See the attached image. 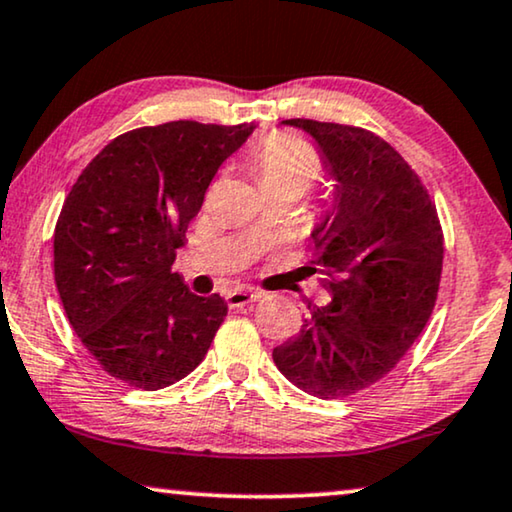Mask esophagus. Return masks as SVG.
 I'll list each match as a JSON object with an SVG mask.
<instances>
[{
    "mask_svg": "<svg viewBox=\"0 0 512 512\" xmlns=\"http://www.w3.org/2000/svg\"><path fill=\"white\" fill-rule=\"evenodd\" d=\"M257 299H262V292L246 290V287H241V290H232L227 294L229 308H243V306L253 304V301H257Z\"/></svg>",
    "mask_w": 512,
    "mask_h": 512,
    "instance_id": "obj_1",
    "label": "esophagus"
}]
</instances>
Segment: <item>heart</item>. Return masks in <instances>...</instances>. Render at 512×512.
I'll use <instances>...</instances> for the list:
<instances>
[{"mask_svg":"<svg viewBox=\"0 0 512 512\" xmlns=\"http://www.w3.org/2000/svg\"><path fill=\"white\" fill-rule=\"evenodd\" d=\"M255 171L262 190L285 187L301 197L320 178V162L304 143L287 136H273L257 150Z\"/></svg>","mask_w":512,"mask_h":512,"instance_id":"heart-1","label":"heart"}]
</instances>
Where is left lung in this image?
<instances>
[{"label":"left lung","instance_id":"left-lung-1","mask_svg":"<svg viewBox=\"0 0 512 512\" xmlns=\"http://www.w3.org/2000/svg\"><path fill=\"white\" fill-rule=\"evenodd\" d=\"M280 125L311 136L331 183L311 229V271L331 276V299L308 304L273 362L299 390L343 399L385 378L427 325L443 269L441 222L420 178L380 136L304 118Z\"/></svg>","mask_w":512,"mask_h":512}]
</instances>
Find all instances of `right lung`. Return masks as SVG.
<instances>
[{"mask_svg": "<svg viewBox=\"0 0 512 512\" xmlns=\"http://www.w3.org/2000/svg\"><path fill=\"white\" fill-rule=\"evenodd\" d=\"M255 127L192 120L113 139L64 201L55 283L71 327L109 376L162 390L197 369L227 315L171 271L220 164Z\"/></svg>", "mask_w": 512, "mask_h": 512, "instance_id": "add662e5", "label": "right lung"}]
</instances>
